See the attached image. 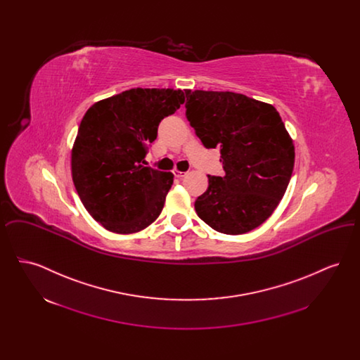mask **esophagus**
<instances>
[{
	"mask_svg": "<svg viewBox=\"0 0 360 360\" xmlns=\"http://www.w3.org/2000/svg\"><path fill=\"white\" fill-rule=\"evenodd\" d=\"M172 174H174V176H175V178L181 179V178H184L188 172H179V170H176V169H175V170H172Z\"/></svg>",
	"mask_w": 360,
	"mask_h": 360,
	"instance_id": "1",
	"label": "esophagus"
}]
</instances>
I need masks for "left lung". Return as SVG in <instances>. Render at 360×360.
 <instances>
[{
    "label": "left lung",
    "mask_w": 360,
    "mask_h": 360,
    "mask_svg": "<svg viewBox=\"0 0 360 360\" xmlns=\"http://www.w3.org/2000/svg\"><path fill=\"white\" fill-rule=\"evenodd\" d=\"M186 117L206 148H220L224 176H207L195 212L225 235L247 233L281 202L294 167V143L271 103L233 91L185 90Z\"/></svg>",
    "instance_id": "8db88e82"
}]
</instances>
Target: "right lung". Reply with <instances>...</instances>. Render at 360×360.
I'll use <instances>...</instances> for the list:
<instances>
[{"instance_id": "obj_1", "label": "right lung", "mask_w": 360, "mask_h": 360, "mask_svg": "<svg viewBox=\"0 0 360 360\" xmlns=\"http://www.w3.org/2000/svg\"><path fill=\"white\" fill-rule=\"evenodd\" d=\"M185 103L178 89H129L93 103L71 150V176L89 212L105 229L129 235L160 214L172 172L144 166L159 122Z\"/></svg>"}]
</instances>
